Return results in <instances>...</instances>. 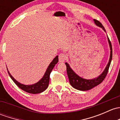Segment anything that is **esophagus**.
Wrapping results in <instances>:
<instances>
[{"instance_id": "obj_1", "label": "esophagus", "mask_w": 120, "mask_h": 120, "mask_svg": "<svg viewBox=\"0 0 120 120\" xmlns=\"http://www.w3.org/2000/svg\"><path fill=\"white\" fill-rule=\"evenodd\" d=\"M66 55L64 53H61L59 54V62L60 63H63L64 62V61L66 59Z\"/></svg>"}]
</instances>
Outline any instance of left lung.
<instances>
[{"mask_svg":"<svg viewBox=\"0 0 120 120\" xmlns=\"http://www.w3.org/2000/svg\"><path fill=\"white\" fill-rule=\"evenodd\" d=\"M94 22H95V25H97L99 27L102 28V29L106 31L102 23H101L99 21H98L97 19H94ZM108 42H109V46H110V59H109V63H108V65L106 67L105 69L103 71V72L99 75V76L97 77L96 78H94L93 79H85L81 77L78 76L77 74H75V72L71 68L70 65L65 63V65L67 67V72L68 77L69 81L71 85L75 89H77L78 90L81 91H87L90 90V89H93L94 87L97 86V85L103 82L106 76L107 75V74L109 71V67H110L111 61H112V44L109 40V38L108 37Z\"/></svg>","mask_w":120,"mask_h":120,"instance_id":"left-lung-1","label":"left lung"}]
</instances>
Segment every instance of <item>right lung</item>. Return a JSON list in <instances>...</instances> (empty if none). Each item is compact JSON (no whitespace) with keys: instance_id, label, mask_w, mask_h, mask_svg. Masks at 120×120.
<instances>
[{"instance_id":"add662e5","label":"right lung","mask_w":120,"mask_h":120,"mask_svg":"<svg viewBox=\"0 0 120 120\" xmlns=\"http://www.w3.org/2000/svg\"><path fill=\"white\" fill-rule=\"evenodd\" d=\"M58 61H59V58H58V56H57L49 65L48 67L47 70H46L42 79L40 81L38 82L37 83L31 84V85H25V84L19 83L12 76V75L10 74L9 71H8V69H7L10 78L12 79L14 82L15 83L20 89L25 91L27 92V93H30V94H38V93H41L43 92L44 91H45L48 88L49 85V82L50 74L54 67L57 63Z\"/></svg>"}]
</instances>
